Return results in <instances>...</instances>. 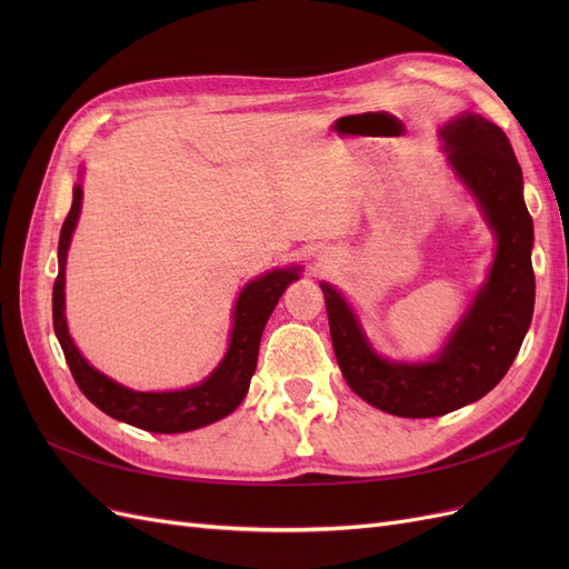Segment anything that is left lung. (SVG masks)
<instances>
[{
	"label": "left lung",
	"instance_id": "obj_1",
	"mask_svg": "<svg viewBox=\"0 0 569 569\" xmlns=\"http://www.w3.org/2000/svg\"><path fill=\"white\" fill-rule=\"evenodd\" d=\"M439 137L498 242L487 282L441 353L427 363L377 356L347 299L332 284H320L343 380L360 399L399 418L446 416L489 393L512 366L533 313V226L522 197V168L506 132L465 111Z\"/></svg>",
	"mask_w": 569,
	"mask_h": 569
}]
</instances>
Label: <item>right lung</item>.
Segmentation results:
<instances>
[{"label":"right lung","mask_w":569,"mask_h":569,"mask_svg":"<svg viewBox=\"0 0 569 569\" xmlns=\"http://www.w3.org/2000/svg\"><path fill=\"white\" fill-rule=\"evenodd\" d=\"M82 206V187H73V203L68 211L61 237H59V274L51 291V316H54V332L63 349L66 363L73 372V380L88 399L104 410L107 416L128 422L132 427L147 429L157 435L192 432V429L211 425L244 401L249 382L256 372L258 343H261L263 327L278 306L282 291L299 278V268L270 270L261 278L251 280L242 295H239L232 313L230 347L220 366L197 387L180 391H132L113 382L111 377L94 370L88 360L80 356L76 343L68 335L66 325V256L71 247V237L78 226Z\"/></svg>","instance_id":"add662e5"}]
</instances>
